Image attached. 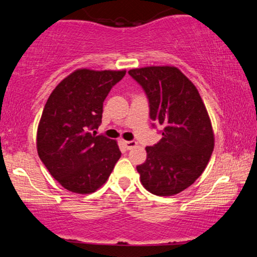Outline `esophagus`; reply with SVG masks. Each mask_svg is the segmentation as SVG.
Here are the masks:
<instances>
[{
	"label": "esophagus",
	"instance_id": "34e87169",
	"mask_svg": "<svg viewBox=\"0 0 257 257\" xmlns=\"http://www.w3.org/2000/svg\"><path fill=\"white\" fill-rule=\"evenodd\" d=\"M124 143V145H125V147L127 150H132V149H135V147L138 145V143L137 142H135V140H130V142H122Z\"/></svg>",
	"mask_w": 257,
	"mask_h": 257
}]
</instances>
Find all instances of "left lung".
<instances>
[{
    "label": "left lung",
    "mask_w": 257,
    "mask_h": 257,
    "mask_svg": "<svg viewBox=\"0 0 257 257\" xmlns=\"http://www.w3.org/2000/svg\"><path fill=\"white\" fill-rule=\"evenodd\" d=\"M128 75L145 91L152 126L163 138L147 146L146 161L137 171L152 194H178L198 179L214 149V135L205 104L191 80L175 66L132 69Z\"/></svg>",
    "instance_id": "8db88e82"
}]
</instances>
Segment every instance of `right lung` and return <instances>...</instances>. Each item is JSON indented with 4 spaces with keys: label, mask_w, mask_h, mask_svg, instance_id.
<instances>
[{
    "label": "right lung",
    "mask_w": 257,
    "mask_h": 257,
    "mask_svg": "<svg viewBox=\"0 0 257 257\" xmlns=\"http://www.w3.org/2000/svg\"><path fill=\"white\" fill-rule=\"evenodd\" d=\"M125 73L76 70L48 98L37 130V152L52 177L70 192L97 191L121 156L115 140L97 136L94 130L101 122L105 98Z\"/></svg>",
    "instance_id": "1"
}]
</instances>
